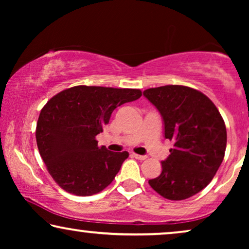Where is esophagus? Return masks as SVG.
Wrapping results in <instances>:
<instances>
[{
    "mask_svg": "<svg viewBox=\"0 0 249 249\" xmlns=\"http://www.w3.org/2000/svg\"><path fill=\"white\" fill-rule=\"evenodd\" d=\"M132 156H134L135 159L141 160V161H144V160L147 159V156L146 155H139V154H136V153H132Z\"/></svg>",
    "mask_w": 249,
    "mask_h": 249,
    "instance_id": "1",
    "label": "esophagus"
}]
</instances>
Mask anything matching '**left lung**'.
<instances>
[{
  "label": "left lung",
  "instance_id": "left-lung-1",
  "mask_svg": "<svg viewBox=\"0 0 249 249\" xmlns=\"http://www.w3.org/2000/svg\"><path fill=\"white\" fill-rule=\"evenodd\" d=\"M164 122V137L173 148L162 172L148 180L162 197L182 200L199 193L212 181L223 161L227 129L219 110L206 95L181 85L144 90Z\"/></svg>",
  "mask_w": 249,
  "mask_h": 249
}]
</instances>
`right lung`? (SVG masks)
<instances>
[{"mask_svg":"<svg viewBox=\"0 0 249 249\" xmlns=\"http://www.w3.org/2000/svg\"><path fill=\"white\" fill-rule=\"evenodd\" d=\"M141 96V89L131 88L74 86L44 105L36 127L37 147L61 188L90 196L113 181L129 153L98 147L96 136L114 108Z\"/></svg>","mask_w":249,"mask_h":249,"instance_id":"1","label":"right lung"}]
</instances>
